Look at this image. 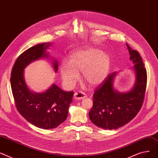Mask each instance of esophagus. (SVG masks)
<instances>
[{"instance_id": "obj_1", "label": "esophagus", "mask_w": 158, "mask_h": 158, "mask_svg": "<svg viewBox=\"0 0 158 158\" xmlns=\"http://www.w3.org/2000/svg\"><path fill=\"white\" fill-rule=\"evenodd\" d=\"M87 97V95L83 93V92H81V91H78L77 92H75V94H74V98L77 100H80L82 99L83 98H85Z\"/></svg>"}]
</instances>
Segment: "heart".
I'll list each match as a JSON object with an SVG mask.
<instances>
[{"mask_svg": "<svg viewBox=\"0 0 158 158\" xmlns=\"http://www.w3.org/2000/svg\"><path fill=\"white\" fill-rule=\"evenodd\" d=\"M111 66L112 59L108 53L96 48L83 47L72 52L68 63H60L59 71L64 83L68 88L75 85L80 73L90 86L96 87L106 80Z\"/></svg>", "mask_w": 158, "mask_h": 158, "instance_id": "1", "label": "heart"}]
</instances>
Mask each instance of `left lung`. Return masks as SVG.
I'll list each match as a JSON object with an SVG mask.
<instances>
[{"mask_svg": "<svg viewBox=\"0 0 158 158\" xmlns=\"http://www.w3.org/2000/svg\"><path fill=\"white\" fill-rule=\"evenodd\" d=\"M134 64L135 74L133 88L126 92L114 89L117 72L110 73L97 87L93 95V106L89 113L92 123L105 129H115L130 122L141 109L147 85V71L139 53L126 44Z\"/></svg>", "mask_w": 158, "mask_h": 158, "instance_id": "8db88e82", "label": "left lung"}]
</instances>
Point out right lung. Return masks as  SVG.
<instances>
[{"mask_svg": "<svg viewBox=\"0 0 158 158\" xmlns=\"http://www.w3.org/2000/svg\"><path fill=\"white\" fill-rule=\"evenodd\" d=\"M50 43L38 44L27 49L18 57L11 71V86L17 110L31 124L50 129L65 121L72 103L74 92L64 91L53 84L43 92L36 93L28 87L24 78V69L31 62L41 58H48L46 50ZM52 66L57 72V61L52 59Z\"/></svg>", "mask_w": 158, "mask_h": 158, "instance_id": "obj_1", "label": "right lung"}]
</instances>
